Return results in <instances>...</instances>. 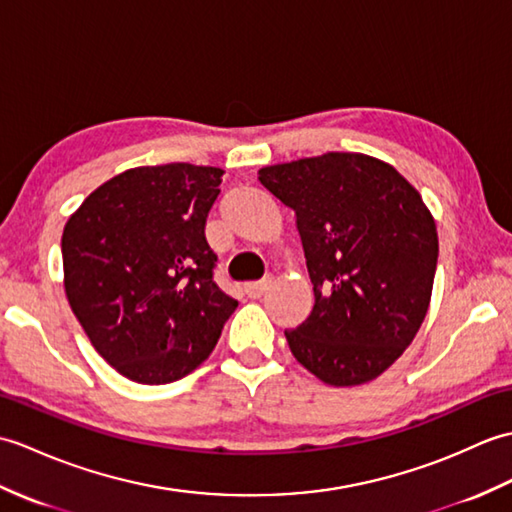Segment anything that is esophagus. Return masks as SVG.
<instances>
[{
    "label": "esophagus",
    "mask_w": 512,
    "mask_h": 512,
    "mask_svg": "<svg viewBox=\"0 0 512 512\" xmlns=\"http://www.w3.org/2000/svg\"><path fill=\"white\" fill-rule=\"evenodd\" d=\"M269 278L267 280H258V282H247V285L243 287L245 289V293L249 295V298H260V295H263L265 291H267V287H269Z\"/></svg>",
    "instance_id": "34e87169"
}]
</instances>
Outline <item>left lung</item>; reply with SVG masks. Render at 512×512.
<instances>
[{"label":"left lung","instance_id":"obj_1","mask_svg":"<svg viewBox=\"0 0 512 512\" xmlns=\"http://www.w3.org/2000/svg\"><path fill=\"white\" fill-rule=\"evenodd\" d=\"M295 212L315 306L285 331L317 379L350 388L388 370L423 324L438 232L420 192L388 162L324 153L258 170Z\"/></svg>","mask_w":512,"mask_h":512}]
</instances>
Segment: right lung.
I'll return each mask as SVG.
<instances>
[{"instance_id": "right-lung-1", "label": "right lung", "mask_w": 512, "mask_h": 512, "mask_svg": "<svg viewBox=\"0 0 512 512\" xmlns=\"http://www.w3.org/2000/svg\"><path fill=\"white\" fill-rule=\"evenodd\" d=\"M221 177L186 162L129 168L65 223L67 302L98 355L135 383H173L201 366L238 306L214 285L206 241Z\"/></svg>"}]
</instances>
